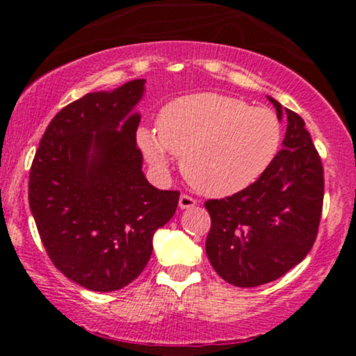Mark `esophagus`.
<instances>
[{
    "instance_id": "34e87169",
    "label": "esophagus",
    "mask_w": 356,
    "mask_h": 356,
    "mask_svg": "<svg viewBox=\"0 0 356 356\" xmlns=\"http://www.w3.org/2000/svg\"><path fill=\"white\" fill-rule=\"evenodd\" d=\"M194 206H197V201H195V199H192L191 195L182 194L181 197H179V207H181V209H191V207H194Z\"/></svg>"
}]
</instances>
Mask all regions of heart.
<instances>
[{"mask_svg": "<svg viewBox=\"0 0 356 356\" xmlns=\"http://www.w3.org/2000/svg\"><path fill=\"white\" fill-rule=\"evenodd\" d=\"M149 164L164 172L169 154L181 157L184 177L211 197H226L252 186L281 142V127L268 108L222 93H194L162 108L157 134L137 132Z\"/></svg>", "mask_w": 356, "mask_h": 356, "instance_id": "1", "label": "heart"}]
</instances>
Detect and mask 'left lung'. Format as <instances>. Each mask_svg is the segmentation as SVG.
<instances>
[{
	"label": "left lung",
	"mask_w": 356,
	"mask_h": 356,
	"mask_svg": "<svg viewBox=\"0 0 356 356\" xmlns=\"http://www.w3.org/2000/svg\"><path fill=\"white\" fill-rule=\"evenodd\" d=\"M288 122L283 147L257 181L226 199L206 202V252L216 273L238 288L281 277L305 259L316 239L323 207V165L305 120L280 102Z\"/></svg>",
	"instance_id": "obj_1"
}]
</instances>
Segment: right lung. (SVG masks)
I'll return each instance as SVG.
<instances>
[{
    "label": "right lung",
    "instance_id": "add662e5",
    "mask_svg": "<svg viewBox=\"0 0 356 356\" xmlns=\"http://www.w3.org/2000/svg\"><path fill=\"white\" fill-rule=\"evenodd\" d=\"M145 80L92 92L61 108L44 130L28 199L56 269L92 291H117L144 271L155 231L179 192L145 179L136 142Z\"/></svg>",
    "mask_w": 356,
    "mask_h": 356
}]
</instances>
